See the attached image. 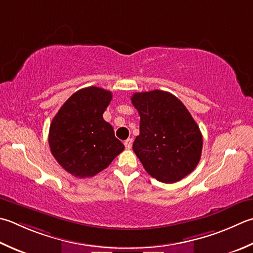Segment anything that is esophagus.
<instances>
[{"label": "esophagus", "instance_id": "obj_1", "mask_svg": "<svg viewBox=\"0 0 253 253\" xmlns=\"http://www.w3.org/2000/svg\"><path fill=\"white\" fill-rule=\"evenodd\" d=\"M124 145H125L126 149H130L131 146H132V139H131V138H128L127 140H125V142H124Z\"/></svg>", "mask_w": 253, "mask_h": 253}]
</instances>
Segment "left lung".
<instances>
[{"instance_id":"8db88e82","label":"left lung","mask_w":253,"mask_h":253,"mask_svg":"<svg viewBox=\"0 0 253 253\" xmlns=\"http://www.w3.org/2000/svg\"><path fill=\"white\" fill-rule=\"evenodd\" d=\"M131 103L140 116L132 150L145 170L162 183L190 174L200 162L203 137L184 104L160 90L132 94Z\"/></svg>"}]
</instances>
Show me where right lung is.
Segmentation results:
<instances>
[{
    "instance_id": "1",
    "label": "right lung",
    "mask_w": 253,
    "mask_h": 253,
    "mask_svg": "<svg viewBox=\"0 0 253 253\" xmlns=\"http://www.w3.org/2000/svg\"><path fill=\"white\" fill-rule=\"evenodd\" d=\"M112 97V92L101 87L82 88L72 94L53 117L48 137L50 151L74 176H94L125 148L103 118Z\"/></svg>"
}]
</instances>
